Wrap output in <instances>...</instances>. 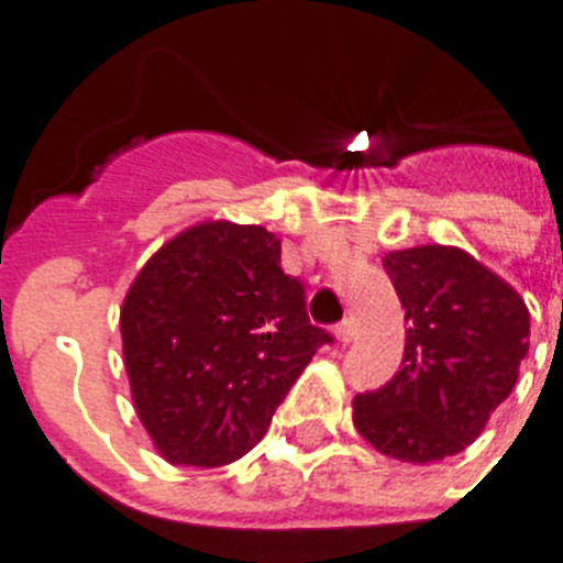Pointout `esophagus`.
I'll use <instances>...</instances> for the list:
<instances>
[{"instance_id": "1", "label": "esophagus", "mask_w": 563, "mask_h": 563, "mask_svg": "<svg viewBox=\"0 0 563 563\" xmlns=\"http://www.w3.org/2000/svg\"><path fill=\"white\" fill-rule=\"evenodd\" d=\"M335 335L341 343H350L352 338H355V321H352V318H343L341 324L335 327Z\"/></svg>"}]
</instances>
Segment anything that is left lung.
<instances>
[{
  "mask_svg": "<svg viewBox=\"0 0 563 563\" xmlns=\"http://www.w3.org/2000/svg\"><path fill=\"white\" fill-rule=\"evenodd\" d=\"M383 267L406 307V350L391 380L355 397V429L380 454L426 465L465 451L514 391L530 312L460 247L391 251Z\"/></svg>",
  "mask_w": 563,
  "mask_h": 563,
  "instance_id": "1",
  "label": "left lung"
}]
</instances>
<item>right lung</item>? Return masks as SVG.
I'll use <instances>...</instances> for the list:
<instances>
[{"instance_id": "right-lung-1", "label": "right lung", "mask_w": 563, "mask_h": 563, "mask_svg": "<svg viewBox=\"0 0 563 563\" xmlns=\"http://www.w3.org/2000/svg\"><path fill=\"white\" fill-rule=\"evenodd\" d=\"M137 417L174 465L217 467L265 437L292 383L332 335L262 225L206 222L146 262L121 310Z\"/></svg>"}]
</instances>
